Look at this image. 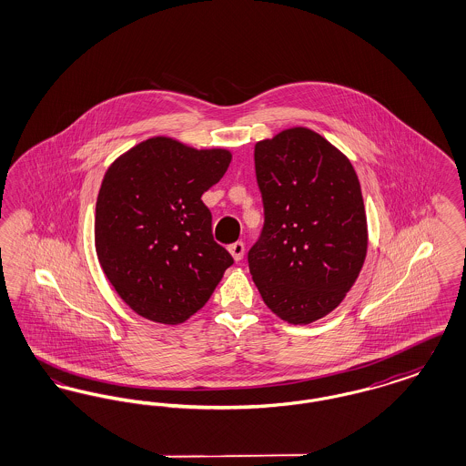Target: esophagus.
I'll list each match as a JSON object with an SVG mask.
<instances>
[{
  "label": "esophagus",
  "instance_id": "esophagus-1",
  "mask_svg": "<svg viewBox=\"0 0 466 466\" xmlns=\"http://www.w3.org/2000/svg\"><path fill=\"white\" fill-rule=\"evenodd\" d=\"M228 251H230V255L234 257V260L239 262L244 255V243L238 241V243L230 244V246H228Z\"/></svg>",
  "mask_w": 466,
  "mask_h": 466
}]
</instances>
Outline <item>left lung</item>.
<instances>
[{
    "mask_svg": "<svg viewBox=\"0 0 466 466\" xmlns=\"http://www.w3.org/2000/svg\"><path fill=\"white\" fill-rule=\"evenodd\" d=\"M264 227L248 266L267 308L291 325L332 312L367 255V217L350 158L293 127L255 145Z\"/></svg>",
    "mask_w": 466,
    "mask_h": 466,
    "instance_id": "1",
    "label": "left lung"
}]
</instances>
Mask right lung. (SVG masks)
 Masks as SVG:
<instances>
[{
  "label": "right lung",
  "instance_id": "add662e5",
  "mask_svg": "<svg viewBox=\"0 0 466 466\" xmlns=\"http://www.w3.org/2000/svg\"><path fill=\"white\" fill-rule=\"evenodd\" d=\"M230 152L150 137L118 157L96 202V251L120 299L139 316L177 325L209 300L232 255L213 239L202 194Z\"/></svg>",
  "mask_w": 466,
  "mask_h": 466
}]
</instances>
